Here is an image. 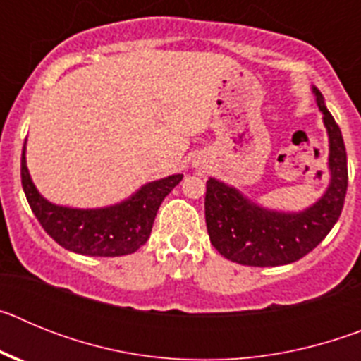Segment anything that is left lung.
Masks as SVG:
<instances>
[{
  "instance_id": "8db88e82",
  "label": "left lung",
  "mask_w": 361,
  "mask_h": 361,
  "mask_svg": "<svg viewBox=\"0 0 361 361\" xmlns=\"http://www.w3.org/2000/svg\"><path fill=\"white\" fill-rule=\"evenodd\" d=\"M329 133L331 184L314 206L302 213L258 208L215 178L206 183V226L213 247L242 266L269 267L300 260L327 237L343 209L347 193V152L340 126L325 108L324 95L312 88Z\"/></svg>"
}]
</instances>
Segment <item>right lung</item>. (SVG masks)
Segmentation results:
<instances>
[{"mask_svg": "<svg viewBox=\"0 0 361 361\" xmlns=\"http://www.w3.org/2000/svg\"><path fill=\"white\" fill-rule=\"evenodd\" d=\"M180 180L183 175L178 173L149 183L132 199L111 208H63L39 195L28 175L25 148L21 153V184L39 224L65 250L90 257H121L146 244L159 206Z\"/></svg>", "mask_w": 361, "mask_h": 361, "instance_id": "add662e5", "label": "right lung"}]
</instances>
